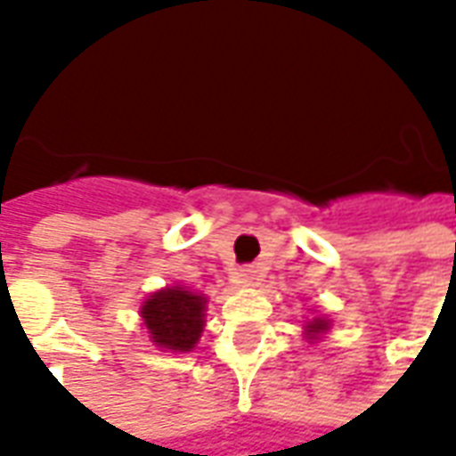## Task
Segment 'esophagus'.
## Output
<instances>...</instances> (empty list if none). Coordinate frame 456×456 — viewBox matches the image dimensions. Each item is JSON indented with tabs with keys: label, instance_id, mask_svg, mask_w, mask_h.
I'll use <instances>...</instances> for the list:
<instances>
[{
	"label": "esophagus",
	"instance_id": "1",
	"mask_svg": "<svg viewBox=\"0 0 456 456\" xmlns=\"http://www.w3.org/2000/svg\"><path fill=\"white\" fill-rule=\"evenodd\" d=\"M256 281H258V271L254 266L239 268L237 273H234V283H237V286H254Z\"/></svg>",
	"mask_w": 456,
	"mask_h": 456
}]
</instances>
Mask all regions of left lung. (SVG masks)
<instances>
[{
  "label": "left lung",
  "mask_w": 456,
  "mask_h": 456,
  "mask_svg": "<svg viewBox=\"0 0 456 456\" xmlns=\"http://www.w3.org/2000/svg\"><path fill=\"white\" fill-rule=\"evenodd\" d=\"M330 330V320H325V317H315V320H310L305 325V335L307 339H317V337L322 335V332H327Z\"/></svg>",
  "instance_id": "1"
}]
</instances>
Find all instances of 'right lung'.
<instances>
[{
    "label": "right lung",
    "mask_w": 456,
    "mask_h": 456,
    "mask_svg": "<svg viewBox=\"0 0 456 456\" xmlns=\"http://www.w3.org/2000/svg\"><path fill=\"white\" fill-rule=\"evenodd\" d=\"M208 300L188 288H163L141 305L151 342L170 352H192L205 327Z\"/></svg>",
    "instance_id": "add662e5"
}]
</instances>
